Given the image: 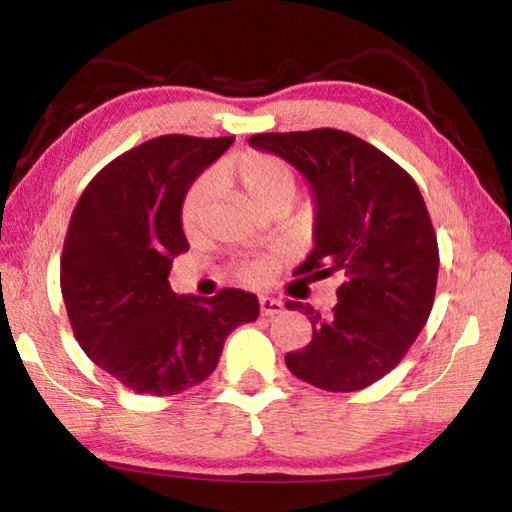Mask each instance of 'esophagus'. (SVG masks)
Instances as JSON below:
<instances>
[{
    "label": "esophagus",
    "instance_id": "34e87169",
    "mask_svg": "<svg viewBox=\"0 0 512 512\" xmlns=\"http://www.w3.org/2000/svg\"><path fill=\"white\" fill-rule=\"evenodd\" d=\"M284 305L280 300L275 298H268V296H262L259 298V311H262V316H275V314H282Z\"/></svg>",
    "mask_w": 512,
    "mask_h": 512
}]
</instances>
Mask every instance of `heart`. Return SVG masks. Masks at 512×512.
I'll use <instances>...</instances> for the list:
<instances>
[{"mask_svg": "<svg viewBox=\"0 0 512 512\" xmlns=\"http://www.w3.org/2000/svg\"><path fill=\"white\" fill-rule=\"evenodd\" d=\"M216 183L232 187L257 210H266L275 203H291L296 194V171L287 160L266 151H244L223 160L214 173H205L187 189L180 205V225L185 235L194 237L201 232L214 201ZM268 268L271 259H248L235 268V275L244 282H259L266 277Z\"/></svg>", "mask_w": 512, "mask_h": 512, "instance_id": "heart-1", "label": "heart"}]
</instances>
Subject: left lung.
I'll list each match as a JSON object with an SVG mask.
<instances>
[{
	"instance_id": "obj_1",
	"label": "left lung",
	"mask_w": 512,
	"mask_h": 512,
	"mask_svg": "<svg viewBox=\"0 0 512 512\" xmlns=\"http://www.w3.org/2000/svg\"><path fill=\"white\" fill-rule=\"evenodd\" d=\"M248 144L291 162L314 192L316 246L296 275L343 277L327 318L287 302L314 327L287 368L323 391H361L404 359L436 298L438 241L420 189L386 153L336 128L257 133Z\"/></svg>"
}]
</instances>
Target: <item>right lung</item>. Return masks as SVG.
I'll use <instances>...</instances> for the list:
<instances>
[{
    "label": "right lung",
    "mask_w": 512,
    "mask_h": 512,
    "mask_svg": "<svg viewBox=\"0 0 512 512\" xmlns=\"http://www.w3.org/2000/svg\"><path fill=\"white\" fill-rule=\"evenodd\" d=\"M235 137L162 135L108 162L69 219L60 291L83 352L140 395H178L219 363L232 329L253 323V293L176 296L173 257L189 248L180 205Z\"/></svg>",
    "instance_id": "1"
}]
</instances>
